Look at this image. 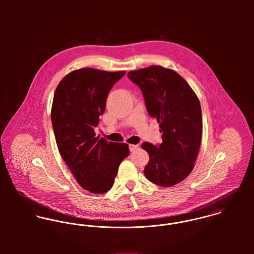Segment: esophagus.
Returning a JSON list of instances; mask_svg holds the SVG:
<instances>
[{
  "label": "esophagus",
  "mask_w": 254,
  "mask_h": 254,
  "mask_svg": "<svg viewBox=\"0 0 254 254\" xmlns=\"http://www.w3.org/2000/svg\"><path fill=\"white\" fill-rule=\"evenodd\" d=\"M138 148V145H129V149H130V151H134L135 149H137Z\"/></svg>",
  "instance_id": "esophagus-1"
}]
</instances>
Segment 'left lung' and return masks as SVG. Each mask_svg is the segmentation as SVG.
Listing matches in <instances>:
<instances>
[{"instance_id":"left-lung-1","label":"left lung","mask_w":254,"mask_h":254,"mask_svg":"<svg viewBox=\"0 0 254 254\" xmlns=\"http://www.w3.org/2000/svg\"><path fill=\"white\" fill-rule=\"evenodd\" d=\"M127 76L141 89L146 110L162 133L161 144L142 145L149 155L145 176L155 185L172 187L190 174L198 154L202 132L199 101L185 79L171 69L152 65Z\"/></svg>"}]
</instances>
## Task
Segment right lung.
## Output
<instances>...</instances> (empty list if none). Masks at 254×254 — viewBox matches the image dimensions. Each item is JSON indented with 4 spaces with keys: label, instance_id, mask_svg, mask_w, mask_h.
Segmentation results:
<instances>
[{
    "label": "right lung",
    "instance_id": "add662e5",
    "mask_svg": "<svg viewBox=\"0 0 254 254\" xmlns=\"http://www.w3.org/2000/svg\"><path fill=\"white\" fill-rule=\"evenodd\" d=\"M125 71L81 68L58 85L52 107V124L60 153L79 185L93 193L111 189L120 163L129 155L127 144L96 136L110 89Z\"/></svg>",
    "mask_w": 254,
    "mask_h": 254
}]
</instances>
